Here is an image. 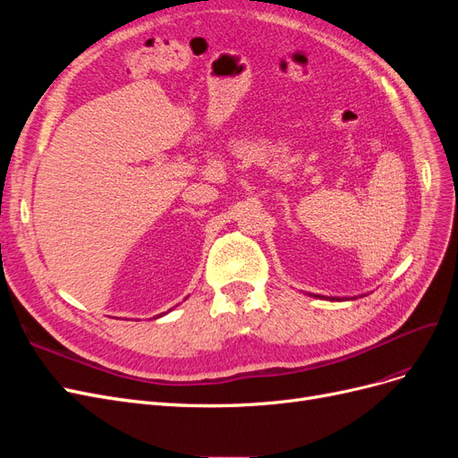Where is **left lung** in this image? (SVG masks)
Wrapping results in <instances>:
<instances>
[{"label":"left lung","mask_w":458,"mask_h":458,"mask_svg":"<svg viewBox=\"0 0 458 458\" xmlns=\"http://www.w3.org/2000/svg\"><path fill=\"white\" fill-rule=\"evenodd\" d=\"M336 300H338V298H336Z\"/></svg>","instance_id":"left-lung-1"}]
</instances>
